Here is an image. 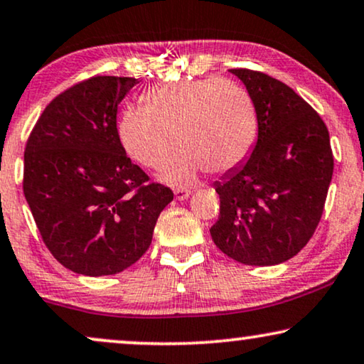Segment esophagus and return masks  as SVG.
Wrapping results in <instances>:
<instances>
[{"instance_id": "1", "label": "esophagus", "mask_w": 364, "mask_h": 364, "mask_svg": "<svg viewBox=\"0 0 364 364\" xmlns=\"http://www.w3.org/2000/svg\"><path fill=\"white\" fill-rule=\"evenodd\" d=\"M190 195H191V191L185 190V188H178V190H174V196H176V200H179V201L186 200Z\"/></svg>"}]
</instances>
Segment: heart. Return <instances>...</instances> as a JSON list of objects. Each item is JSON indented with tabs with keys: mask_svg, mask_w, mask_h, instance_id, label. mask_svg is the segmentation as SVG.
Masks as SVG:
<instances>
[{
	"mask_svg": "<svg viewBox=\"0 0 364 364\" xmlns=\"http://www.w3.org/2000/svg\"><path fill=\"white\" fill-rule=\"evenodd\" d=\"M258 133L251 95L223 77L156 86L144 106L126 108L118 119L124 151L144 168H161L176 144L179 151L161 173L171 185H190L203 169L225 174L241 166Z\"/></svg>",
	"mask_w": 364,
	"mask_h": 364,
	"instance_id": "1",
	"label": "heart"
}]
</instances>
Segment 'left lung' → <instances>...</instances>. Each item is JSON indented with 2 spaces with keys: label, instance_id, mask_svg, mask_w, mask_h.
<instances>
[{
  "label": "left lung",
  "instance_id": "obj_1",
  "mask_svg": "<svg viewBox=\"0 0 364 364\" xmlns=\"http://www.w3.org/2000/svg\"><path fill=\"white\" fill-rule=\"evenodd\" d=\"M258 109L253 153L221 181L220 218L211 238L226 256L273 266L301 251L319 220L333 176L329 133L319 114L264 73L235 68Z\"/></svg>",
  "mask_w": 364,
  "mask_h": 364
}]
</instances>
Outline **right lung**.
Segmentation results:
<instances>
[{
  "label": "right lung",
  "mask_w": 364,
  "mask_h": 364,
  "mask_svg": "<svg viewBox=\"0 0 364 364\" xmlns=\"http://www.w3.org/2000/svg\"><path fill=\"white\" fill-rule=\"evenodd\" d=\"M136 77L93 76L58 95L24 149L23 191L50 253L77 274L106 276L146 253L173 191L126 156L118 105Z\"/></svg>",
  "instance_id": "obj_1"
}]
</instances>
